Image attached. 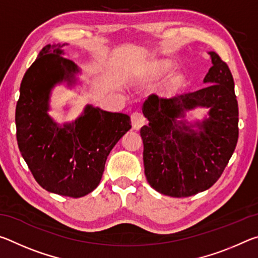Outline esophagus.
I'll list each match as a JSON object with an SVG mask.
<instances>
[{"label": "esophagus", "mask_w": 258, "mask_h": 258, "mask_svg": "<svg viewBox=\"0 0 258 258\" xmlns=\"http://www.w3.org/2000/svg\"><path fill=\"white\" fill-rule=\"evenodd\" d=\"M131 120H132V126L134 130H139L141 128V126L145 124V117L141 115L140 112H133L132 116H131Z\"/></svg>", "instance_id": "1"}]
</instances>
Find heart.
I'll return each instance as SVG.
<instances>
[{
  "instance_id": "1",
  "label": "heart",
  "mask_w": 258,
  "mask_h": 258,
  "mask_svg": "<svg viewBox=\"0 0 258 258\" xmlns=\"http://www.w3.org/2000/svg\"><path fill=\"white\" fill-rule=\"evenodd\" d=\"M169 69H171V64H169V62H167V61H163V62H159L158 66H157V71H158V73L160 74V75H164V74L168 73ZM176 82H177V80L173 81L172 82V85L175 84Z\"/></svg>"
}]
</instances>
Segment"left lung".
Masks as SVG:
<instances>
[{
	"label": "left lung",
	"instance_id": "1",
	"mask_svg": "<svg viewBox=\"0 0 258 258\" xmlns=\"http://www.w3.org/2000/svg\"><path fill=\"white\" fill-rule=\"evenodd\" d=\"M209 54L213 66L204 89L169 99L151 94L143 103L149 120L140 131L145 174L151 187L165 196L190 197L209 189L237 146L239 110L232 74L220 55ZM196 106L209 107V118L190 126L177 120Z\"/></svg>",
	"mask_w": 258,
	"mask_h": 258
}]
</instances>
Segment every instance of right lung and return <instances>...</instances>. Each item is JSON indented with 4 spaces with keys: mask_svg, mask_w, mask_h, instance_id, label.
<instances>
[{
    "mask_svg": "<svg viewBox=\"0 0 258 258\" xmlns=\"http://www.w3.org/2000/svg\"><path fill=\"white\" fill-rule=\"evenodd\" d=\"M66 44L41 50L20 84L16 107L17 141L21 156L43 189L80 198L99 185L107 157L132 127L130 116L86 106L73 121L56 124L47 113L51 90L78 71L62 56Z\"/></svg>",
    "mask_w": 258,
    "mask_h": 258,
    "instance_id": "add662e5",
    "label": "right lung"
}]
</instances>
